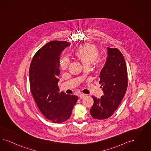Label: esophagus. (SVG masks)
<instances>
[{"mask_svg": "<svg viewBox=\"0 0 151 151\" xmlns=\"http://www.w3.org/2000/svg\"><path fill=\"white\" fill-rule=\"evenodd\" d=\"M79 97H80V99H82L85 98V95H84V94H80Z\"/></svg>", "mask_w": 151, "mask_h": 151, "instance_id": "obj_1", "label": "esophagus"}]
</instances>
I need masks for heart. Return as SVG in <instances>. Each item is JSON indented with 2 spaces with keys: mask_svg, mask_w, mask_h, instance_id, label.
I'll return each instance as SVG.
<instances>
[{
  "mask_svg": "<svg viewBox=\"0 0 151 151\" xmlns=\"http://www.w3.org/2000/svg\"><path fill=\"white\" fill-rule=\"evenodd\" d=\"M74 55L83 64L84 67L90 66L92 63L100 68L104 63V59L98 57L99 50L96 46L92 44H83L80 46L75 52ZM70 60L66 57H63L60 61V69L65 71L69 67Z\"/></svg>",
  "mask_w": 151,
  "mask_h": 151,
  "instance_id": "b5f03b06",
  "label": "heart"
}]
</instances>
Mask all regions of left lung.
<instances>
[{"mask_svg": "<svg viewBox=\"0 0 151 151\" xmlns=\"http://www.w3.org/2000/svg\"><path fill=\"white\" fill-rule=\"evenodd\" d=\"M108 56L100 75L104 95L97 99L92 96L93 104L90 114L93 119H105L114 114L124 96L128 85L127 70L124 56L117 48H107Z\"/></svg>", "mask_w": 151, "mask_h": 151, "instance_id": "8db88e82", "label": "left lung"}]
</instances>
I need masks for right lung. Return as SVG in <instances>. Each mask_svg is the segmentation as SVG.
<instances>
[{
  "label": "right lung",
  "mask_w": 151,
  "mask_h": 151,
  "mask_svg": "<svg viewBox=\"0 0 151 151\" xmlns=\"http://www.w3.org/2000/svg\"><path fill=\"white\" fill-rule=\"evenodd\" d=\"M70 44L65 41L49 42L37 51L29 68L30 90L39 109L54 123H61L70 117L78 97L60 92V58Z\"/></svg>",
  "instance_id": "1"
}]
</instances>
